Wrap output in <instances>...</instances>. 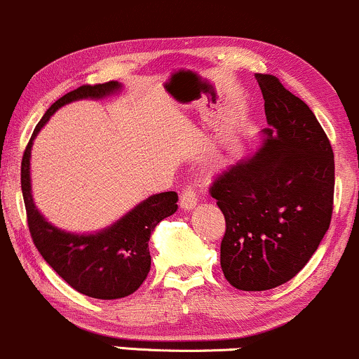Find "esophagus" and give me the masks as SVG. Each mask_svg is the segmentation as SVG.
Instances as JSON below:
<instances>
[{
    "label": "esophagus",
    "mask_w": 359,
    "mask_h": 359,
    "mask_svg": "<svg viewBox=\"0 0 359 359\" xmlns=\"http://www.w3.org/2000/svg\"><path fill=\"white\" fill-rule=\"evenodd\" d=\"M196 191L191 184H184L183 191H181V198H180V207L184 208V210H191L193 207L196 205Z\"/></svg>",
    "instance_id": "34e87169"
}]
</instances>
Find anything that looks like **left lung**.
Masks as SVG:
<instances>
[{"mask_svg": "<svg viewBox=\"0 0 359 359\" xmlns=\"http://www.w3.org/2000/svg\"><path fill=\"white\" fill-rule=\"evenodd\" d=\"M256 79L266 142L219 172L208 190L225 219L220 266L244 292L292 280L319 248L334 208V152L324 128L276 76Z\"/></svg>", "mask_w": 359, "mask_h": 359, "instance_id": "obj_1", "label": "left lung"}]
</instances>
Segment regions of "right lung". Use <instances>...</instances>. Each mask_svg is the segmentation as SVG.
Masks as SVG:
<instances>
[{
  "mask_svg": "<svg viewBox=\"0 0 359 359\" xmlns=\"http://www.w3.org/2000/svg\"><path fill=\"white\" fill-rule=\"evenodd\" d=\"M120 88L116 81L83 84L59 98L35 127L22 159V193L28 231L40 256L76 292L100 300H114L134 293L151 269L149 239L161 220L178 208V195L164 191L149 196L123 219L93 236L62 232L40 215L30 193V149L34 137L62 104L79 98H102Z\"/></svg>",
  "mask_w": 359,
  "mask_h": 359,
  "instance_id": "add662e5",
  "label": "right lung"
}]
</instances>
